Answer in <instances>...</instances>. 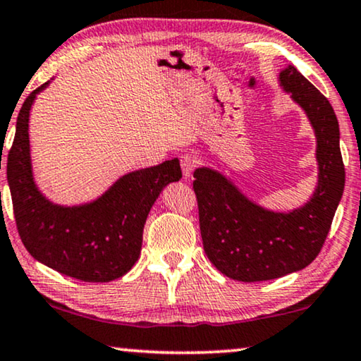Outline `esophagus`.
Returning <instances> with one entry per match:
<instances>
[{
    "label": "esophagus",
    "instance_id": "1",
    "mask_svg": "<svg viewBox=\"0 0 361 361\" xmlns=\"http://www.w3.org/2000/svg\"><path fill=\"white\" fill-rule=\"evenodd\" d=\"M197 164H198V159H197V156L193 154V153H184V154L180 156L182 172H184L185 177H189L192 174L193 169L197 168Z\"/></svg>",
    "mask_w": 361,
    "mask_h": 361
}]
</instances>
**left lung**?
<instances>
[{
	"label": "left lung",
	"instance_id": "1",
	"mask_svg": "<svg viewBox=\"0 0 361 361\" xmlns=\"http://www.w3.org/2000/svg\"><path fill=\"white\" fill-rule=\"evenodd\" d=\"M280 85L316 132L319 180L311 200L290 213L269 212L247 200L219 172H193L203 249L233 280H274L307 267L321 252L345 187L341 133L331 102L291 65L280 73Z\"/></svg>",
	"mask_w": 361,
	"mask_h": 361
}]
</instances>
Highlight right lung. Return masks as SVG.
I'll list each match as a JSON object with an SVG mask.
<instances>
[{"label":"right lung","instance_id":"1","mask_svg":"<svg viewBox=\"0 0 361 361\" xmlns=\"http://www.w3.org/2000/svg\"><path fill=\"white\" fill-rule=\"evenodd\" d=\"M47 86L49 81L25 97L8 154L6 174L20 241L34 259L73 279L94 283L120 279L140 257L146 216L156 198L182 177L179 159L120 177L96 202L54 205L35 187L27 132L30 107Z\"/></svg>","mask_w":361,"mask_h":361}]
</instances>
